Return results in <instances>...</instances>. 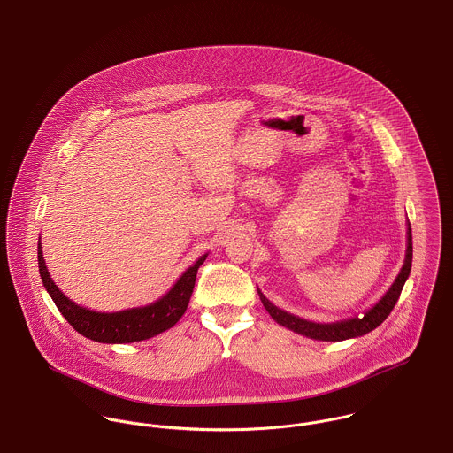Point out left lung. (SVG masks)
I'll list each match as a JSON object with an SVG mask.
<instances>
[{"mask_svg": "<svg viewBox=\"0 0 453 453\" xmlns=\"http://www.w3.org/2000/svg\"><path fill=\"white\" fill-rule=\"evenodd\" d=\"M411 267H412V229L409 224V231H407V253H405V262L403 267L400 271V274L395 279V282L391 284V288L386 291L383 298L367 312L364 313V317H351L345 320H338V322H329V324H319L312 320H305L302 317H296L293 313L284 312L278 309L276 305H273L264 293L258 289V296L265 307V311L271 313V317L288 329L303 334L307 338L312 340H320V342H343L349 338H358L364 336L367 333H371L372 329H376L384 319L391 313L393 307L396 305L402 288L405 284V280L411 274Z\"/></svg>", "mask_w": 453, "mask_h": 453, "instance_id": "1", "label": "left lung"}]
</instances>
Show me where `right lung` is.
I'll use <instances>...</instances> for the list:
<instances>
[{
    "label": "right lung",
    "instance_id": "right-lung-1",
    "mask_svg": "<svg viewBox=\"0 0 453 453\" xmlns=\"http://www.w3.org/2000/svg\"><path fill=\"white\" fill-rule=\"evenodd\" d=\"M207 253L200 257L195 265L186 269V273L177 279L167 295H164L155 303L138 309H127L120 312H95L86 307H79L69 300L58 286L50 278L41 243L37 244V264L41 280L53 298L58 311L67 319L70 326L82 336L98 342V343H134L148 338H153L167 329L186 312L198 267L205 262Z\"/></svg>",
    "mask_w": 453,
    "mask_h": 453
}]
</instances>
